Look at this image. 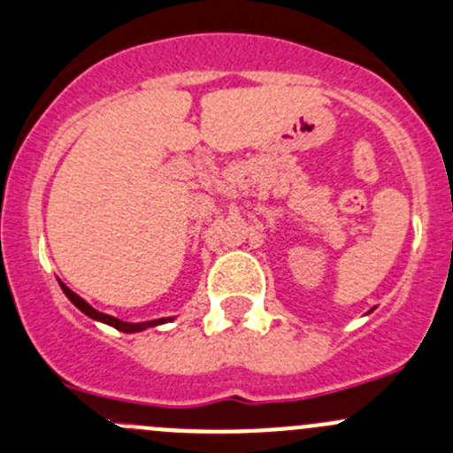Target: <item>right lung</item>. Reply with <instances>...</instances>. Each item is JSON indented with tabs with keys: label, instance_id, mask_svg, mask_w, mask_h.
I'll use <instances>...</instances> for the list:
<instances>
[{
	"label": "right lung",
	"instance_id": "1",
	"mask_svg": "<svg viewBox=\"0 0 453 453\" xmlns=\"http://www.w3.org/2000/svg\"><path fill=\"white\" fill-rule=\"evenodd\" d=\"M59 287H62V291L66 294V298L71 300V303L75 304L81 313H86V316L93 318V320H97V322H104V325L113 326V329L124 331V334H137V331H144V329H149V326H157V325H165V322L175 320V318H157V320H146V322H124V320H119V318L109 316V313H102V311H97V309L90 307L84 298H80L75 291H71V288H68L62 280H59Z\"/></svg>",
	"mask_w": 453,
	"mask_h": 453
}]
</instances>
